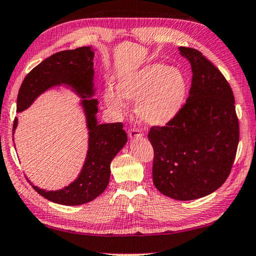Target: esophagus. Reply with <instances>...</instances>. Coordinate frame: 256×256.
Masks as SVG:
<instances>
[{
  "mask_svg": "<svg viewBox=\"0 0 256 256\" xmlns=\"http://www.w3.org/2000/svg\"><path fill=\"white\" fill-rule=\"evenodd\" d=\"M141 136H142V133H141V130L138 128H133L128 130V136L131 139L140 138Z\"/></svg>",
  "mask_w": 256,
  "mask_h": 256,
  "instance_id": "34e87169",
  "label": "esophagus"
}]
</instances>
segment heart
<instances>
[{
  "label": "heart",
  "instance_id": "b5f03b06",
  "mask_svg": "<svg viewBox=\"0 0 256 256\" xmlns=\"http://www.w3.org/2000/svg\"><path fill=\"white\" fill-rule=\"evenodd\" d=\"M188 94L185 76L163 63H152L124 74L118 80V92L104 90L110 108L122 112L128 100L138 101V116L150 126H162L172 120L184 106Z\"/></svg>",
  "mask_w": 256,
  "mask_h": 256
}]
</instances>
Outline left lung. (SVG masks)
<instances>
[{"label": "left lung", "instance_id": "8db88e82", "mask_svg": "<svg viewBox=\"0 0 256 256\" xmlns=\"http://www.w3.org/2000/svg\"><path fill=\"white\" fill-rule=\"evenodd\" d=\"M192 66L190 96L177 116L148 133L152 182L174 200H194L220 188L231 172L239 142L234 96L228 80L194 48L179 47Z\"/></svg>", "mask_w": 256, "mask_h": 256}]
</instances>
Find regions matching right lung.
<instances>
[{"instance_id":"add662e5","label":"right lung","mask_w":256,"mask_h":256,"mask_svg":"<svg viewBox=\"0 0 256 256\" xmlns=\"http://www.w3.org/2000/svg\"><path fill=\"white\" fill-rule=\"evenodd\" d=\"M94 52L90 47L56 52L42 60L26 76L18 92L17 112L28 109L33 101L52 86L68 85L82 96L88 128V152L82 172L74 182L58 190L33 188L49 201L64 206L87 204L98 198L108 186L110 163L128 141V134L122 123L98 124V100L94 94ZM18 120L14 118L12 133Z\"/></svg>"}]
</instances>
